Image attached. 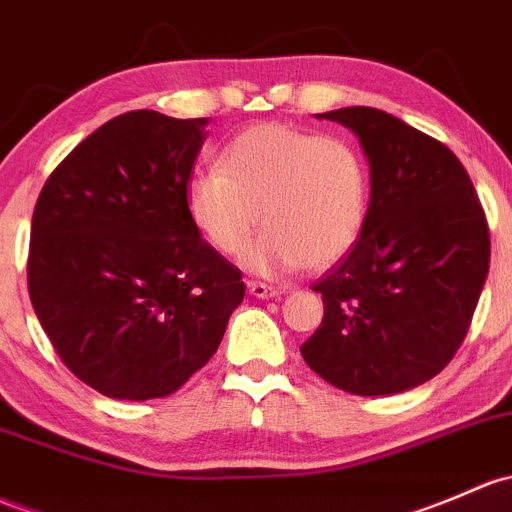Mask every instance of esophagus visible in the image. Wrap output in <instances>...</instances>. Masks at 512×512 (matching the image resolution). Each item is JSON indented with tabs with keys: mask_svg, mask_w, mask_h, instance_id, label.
Returning <instances> with one entry per match:
<instances>
[{
	"mask_svg": "<svg viewBox=\"0 0 512 512\" xmlns=\"http://www.w3.org/2000/svg\"><path fill=\"white\" fill-rule=\"evenodd\" d=\"M247 289H250L252 297H257V299H270V297H279V294H282V287H272V284L260 282V279H250V282H247Z\"/></svg>",
	"mask_w": 512,
	"mask_h": 512,
	"instance_id": "1",
	"label": "esophagus"
}]
</instances>
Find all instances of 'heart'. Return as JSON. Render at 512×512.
Segmentation results:
<instances>
[{
  "label": "heart",
  "mask_w": 512,
  "mask_h": 512,
  "mask_svg": "<svg viewBox=\"0 0 512 512\" xmlns=\"http://www.w3.org/2000/svg\"><path fill=\"white\" fill-rule=\"evenodd\" d=\"M193 228L215 252H245L255 272L326 270L358 245L368 223L370 174L341 137L289 125H255L220 154L218 169L186 186Z\"/></svg>",
  "instance_id": "b5f03b06"
}]
</instances>
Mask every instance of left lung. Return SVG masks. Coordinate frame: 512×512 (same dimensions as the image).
<instances>
[{"label":"left lung","mask_w":512,"mask_h":512,"mask_svg":"<svg viewBox=\"0 0 512 512\" xmlns=\"http://www.w3.org/2000/svg\"><path fill=\"white\" fill-rule=\"evenodd\" d=\"M360 139L370 211L358 245L314 292L324 321L306 365L351 395H395L449 365L488 277L491 235L464 164L446 144L375 107L324 112Z\"/></svg>","instance_id":"obj_1"}]
</instances>
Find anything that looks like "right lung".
I'll use <instances>...</instances> for the list:
<instances>
[{"mask_svg": "<svg viewBox=\"0 0 512 512\" xmlns=\"http://www.w3.org/2000/svg\"><path fill=\"white\" fill-rule=\"evenodd\" d=\"M206 122L125 112L85 137L36 201L31 304L66 368L115 400L179 390L245 297L238 267L186 211Z\"/></svg>", "mask_w": 512, "mask_h": 512, "instance_id": "1", "label": "right lung"}]
</instances>
